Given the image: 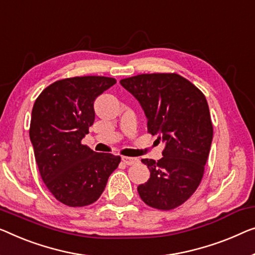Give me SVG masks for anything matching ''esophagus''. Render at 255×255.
I'll return each mask as SVG.
<instances>
[{
    "label": "esophagus",
    "instance_id": "1",
    "mask_svg": "<svg viewBox=\"0 0 255 255\" xmlns=\"http://www.w3.org/2000/svg\"><path fill=\"white\" fill-rule=\"evenodd\" d=\"M121 159H123L124 164H126V165H128V166H130V165H134V164H136V162H137V159H136V158H130V157H123V158H121Z\"/></svg>",
    "mask_w": 255,
    "mask_h": 255
}]
</instances>
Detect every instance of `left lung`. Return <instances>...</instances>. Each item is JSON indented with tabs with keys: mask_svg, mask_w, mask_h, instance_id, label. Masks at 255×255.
<instances>
[{
	"mask_svg": "<svg viewBox=\"0 0 255 255\" xmlns=\"http://www.w3.org/2000/svg\"><path fill=\"white\" fill-rule=\"evenodd\" d=\"M120 83L144 110L147 132L165 143L160 160L142 159L150 178L138 185V195L147 206L174 210L193 195L204 175L213 138L206 97L176 73L138 74Z\"/></svg>",
	"mask_w": 255,
	"mask_h": 255,
	"instance_id": "8db88e82",
	"label": "left lung"
}]
</instances>
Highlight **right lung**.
Instances as JSON below:
<instances>
[{
	"label": "right lung",
	"instance_id": "add662e5",
	"mask_svg": "<svg viewBox=\"0 0 255 255\" xmlns=\"http://www.w3.org/2000/svg\"><path fill=\"white\" fill-rule=\"evenodd\" d=\"M117 82L108 77L58 80L36 98L29 138L41 178L55 198L70 207L100 198L121 158L81 143L94 124V102Z\"/></svg>",
	"mask_w": 255,
	"mask_h": 255
}]
</instances>
